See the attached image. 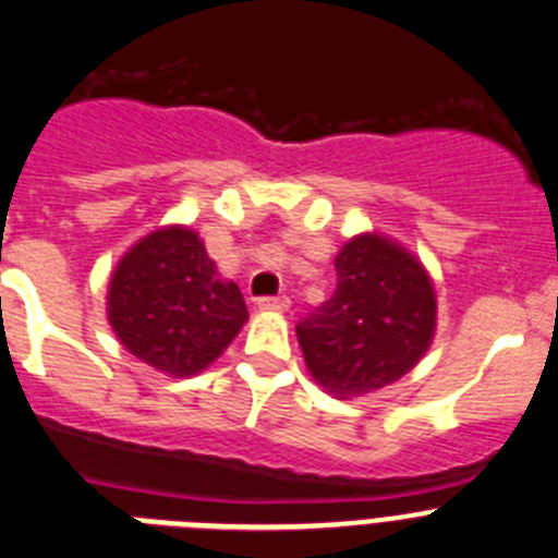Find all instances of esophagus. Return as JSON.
Listing matches in <instances>:
<instances>
[{"label":"esophagus","instance_id":"esophagus-1","mask_svg":"<svg viewBox=\"0 0 558 558\" xmlns=\"http://www.w3.org/2000/svg\"><path fill=\"white\" fill-rule=\"evenodd\" d=\"M258 308L286 311V308H289V298H286V294H280V298H258Z\"/></svg>","mask_w":558,"mask_h":558}]
</instances>
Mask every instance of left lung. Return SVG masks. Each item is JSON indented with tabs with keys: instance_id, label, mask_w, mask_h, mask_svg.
Wrapping results in <instances>:
<instances>
[{
	"instance_id": "1",
	"label": "left lung",
	"mask_w": 558,
	"mask_h": 558,
	"mask_svg": "<svg viewBox=\"0 0 558 558\" xmlns=\"http://www.w3.org/2000/svg\"><path fill=\"white\" fill-rule=\"evenodd\" d=\"M333 298L298 323L314 380L359 398L403 378L434 339L436 294L423 264L384 235H355L336 255Z\"/></svg>"
}]
</instances>
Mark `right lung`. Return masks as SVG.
Masks as SVG:
<instances>
[{
  "instance_id": "obj_1",
  "label": "right lung",
  "mask_w": 558,
  "mask_h": 558,
  "mask_svg": "<svg viewBox=\"0 0 558 558\" xmlns=\"http://www.w3.org/2000/svg\"><path fill=\"white\" fill-rule=\"evenodd\" d=\"M108 319L135 359L185 378L222 355L242 330L247 305L239 286L219 278L197 233L167 228L119 260Z\"/></svg>"
}]
</instances>
